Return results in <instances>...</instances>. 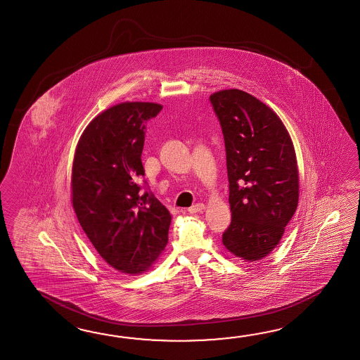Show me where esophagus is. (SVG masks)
<instances>
[{"instance_id": "1", "label": "esophagus", "mask_w": 360, "mask_h": 360, "mask_svg": "<svg viewBox=\"0 0 360 360\" xmlns=\"http://www.w3.org/2000/svg\"><path fill=\"white\" fill-rule=\"evenodd\" d=\"M204 209H205V205H204L202 202H198V204H195V205H192V207L187 209V212L193 214V213H201V212H204Z\"/></svg>"}]
</instances>
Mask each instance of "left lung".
<instances>
[{
	"label": "left lung",
	"instance_id": "1",
	"mask_svg": "<svg viewBox=\"0 0 360 360\" xmlns=\"http://www.w3.org/2000/svg\"><path fill=\"white\" fill-rule=\"evenodd\" d=\"M226 147L231 224L222 235L232 255L253 262L279 244L298 204L296 152L270 107L229 89L209 96Z\"/></svg>",
	"mask_w": 360,
	"mask_h": 360
}]
</instances>
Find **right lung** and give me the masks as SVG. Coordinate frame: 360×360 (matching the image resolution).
<instances>
[{
    "label": "right lung",
    "mask_w": 360,
    "mask_h": 360,
    "mask_svg": "<svg viewBox=\"0 0 360 360\" xmlns=\"http://www.w3.org/2000/svg\"><path fill=\"white\" fill-rule=\"evenodd\" d=\"M161 110L148 102L116 104L91 120L75 152V213L96 252L124 274L148 270L168 243L172 216L139 184L144 124Z\"/></svg>",
    "instance_id": "right-lung-1"
}]
</instances>
